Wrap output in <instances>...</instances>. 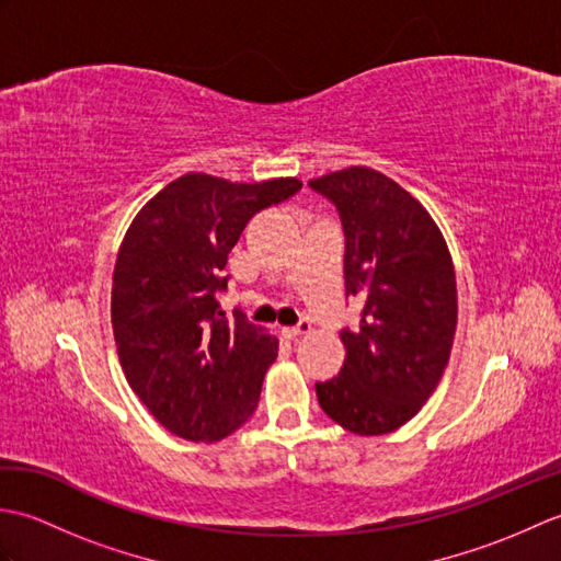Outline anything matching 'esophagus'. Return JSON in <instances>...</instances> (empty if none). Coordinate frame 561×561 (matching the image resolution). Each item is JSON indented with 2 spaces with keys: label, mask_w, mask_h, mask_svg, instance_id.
Segmentation results:
<instances>
[{
  "label": "esophagus",
  "mask_w": 561,
  "mask_h": 561,
  "mask_svg": "<svg viewBox=\"0 0 561 561\" xmlns=\"http://www.w3.org/2000/svg\"><path fill=\"white\" fill-rule=\"evenodd\" d=\"M311 320H301V323L299 325H296V328H284L282 330V335L284 337H289V340H294V337H304V335H308V332H311Z\"/></svg>",
  "instance_id": "1"
}]
</instances>
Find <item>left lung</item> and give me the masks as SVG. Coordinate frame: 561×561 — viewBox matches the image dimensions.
Returning <instances> with one entry per match:
<instances>
[{"label": "left lung", "mask_w": 561, "mask_h": 561, "mask_svg": "<svg viewBox=\"0 0 561 561\" xmlns=\"http://www.w3.org/2000/svg\"><path fill=\"white\" fill-rule=\"evenodd\" d=\"M337 207L344 289L366 299L342 330V371L316 383L320 408L359 436L390 434L432 398L458 323L456 272L436 221L408 190L366 165L308 181Z\"/></svg>", "instance_id": "left-lung-1"}]
</instances>
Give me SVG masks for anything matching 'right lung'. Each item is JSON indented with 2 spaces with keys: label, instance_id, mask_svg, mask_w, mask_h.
I'll return each mask as SVG.
<instances>
[{
  "label": "right lung",
  "instance_id": "1",
  "mask_svg": "<svg viewBox=\"0 0 561 561\" xmlns=\"http://www.w3.org/2000/svg\"><path fill=\"white\" fill-rule=\"evenodd\" d=\"M296 178L231 183L175 178L139 209L113 272V332L129 388L187 440H219L248 422L277 337L221 318L226 260L253 214L301 190Z\"/></svg>",
  "mask_w": 561,
  "mask_h": 561
}]
</instances>
